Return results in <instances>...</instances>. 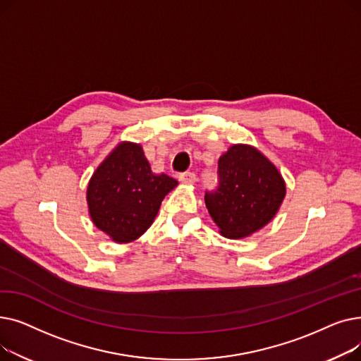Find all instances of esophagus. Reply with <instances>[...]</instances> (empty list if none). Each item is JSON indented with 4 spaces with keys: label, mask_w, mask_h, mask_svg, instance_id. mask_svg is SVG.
I'll list each match as a JSON object with an SVG mask.
<instances>
[{
    "label": "esophagus",
    "mask_w": 361,
    "mask_h": 361,
    "mask_svg": "<svg viewBox=\"0 0 361 361\" xmlns=\"http://www.w3.org/2000/svg\"><path fill=\"white\" fill-rule=\"evenodd\" d=\"M178 178H180V181L184 183V184H195L196 180H197V177H196L195 173H183V174H180Z\"/></svg>",
    "instance_id": "34e87169"
}]
</instances>
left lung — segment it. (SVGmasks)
<instances>
[{"mask_svg": "<svg viewBox=\"0 0 361 361\" xmlns=\"http://www.w3.org/2000/svg\"><path fill=\"white\" fill-rule=\"evenodd\" d=\"M219 185L204 203L221 235L240 240L268 225L287 193L279 169L250 145L237 143L218 161Z\"/></svg>", "mask_w": 361, "mask_h": 361, "instance_id": "8db88e82", "label": "left lung"}]
</instances>
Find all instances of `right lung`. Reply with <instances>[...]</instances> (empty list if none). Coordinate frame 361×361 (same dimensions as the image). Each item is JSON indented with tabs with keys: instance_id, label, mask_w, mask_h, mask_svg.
I'll return each mask as SVG.
<instances>
[{
	"instance_id": "right-lung-1",
	"label": "right lung",
	"mask_w": 361,
	"mask_h": 361,
	"mask_svg": "<svg viewBox=\"0 0 361 361\" xmlns=\"http://www.w3.org/2000/svg\"><path fill=\"white\" fill-rule=\"evenodd\" d=\"M177 185L173 177L152 171L139 143L120 142L89 180V216L114 243H131L146 233Z\"/></svg>"
}]
</instances>
